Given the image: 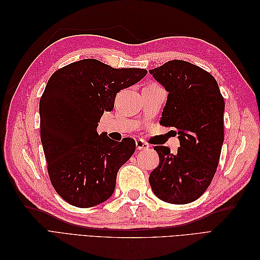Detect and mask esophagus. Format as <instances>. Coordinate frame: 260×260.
<instances>
[{
    "label": "esophagus",
    "instance_id": "obj_1",
    "mask_svg": "<svg viewBox=\"0 0 260 260\" xmlns=\"http://www.w3.org/2000/svg\"><path fill=\"white\" fill-rule=\"evenodd\" d=\"M136 145H137V149H139V151H143V149H147L149 146L146 142H144L143 140H138L136 142Z\"/></svg>",
    "mask_w": 260,
    "mask_h": 260
}]
</instances>
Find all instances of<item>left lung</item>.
I'll list each match as a JSON object with an SVG mask.
<instances>
[{
    "label": "left lung",
    "instance_id": "8db88e82",
    "mask_svg": "<svg viewBox=\"0 0 260 260\" xmlns=\"http://www.w3.org/2000/svg\"><path fill=\"white\" fill-rule=\"evenodd\" d=\"M168 92L160 123L178 130L176 154L155 146L159 165L149 175L154 194L170 204H188L207 190L223 144L224 101L216 79L206 70L174 59L148 70Z\"/></svg>",
    "mask_w": 260,
    "mask_h": 260
}]
</instances>
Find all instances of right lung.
Wrapping results in <instances>:
<instances>
[{
    "label": "right lung",
    "mask_w": 260,
    "mask_h": 260,
    "mask_svg": "<svg viewBox=\"0 0 260 260\" xmlns=\"http://www.w3.org/2000/svg\"><path fill=\"white\" fill-rule=\"evenodd\" d=\"M146 74L88 58L56 70L46 83L39 107L41 142L52 185L70 205L88 208L113 195L117 172L136 142L119 143L96 128L104 112L113 111L117 93Z\"/></svg>",
    "instance_id": "obj_1"
}]
</instances>
